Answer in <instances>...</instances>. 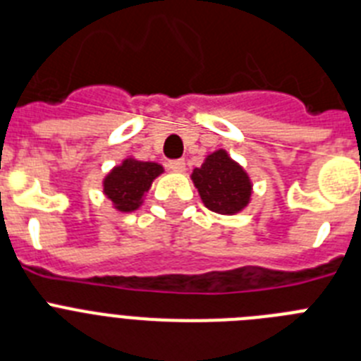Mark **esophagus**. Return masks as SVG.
<instances>
[{
  "label": "esophagus",
  "instance_id": "34e87169",
  "mask_svg": "<svg viewBox=\"0 0 361 361\" xmlns=\"http://www.w3.org/2000/svg\"><path fill=\"white\" fill-rule=\"evenodd\" d=\"M168 168L175 173H180V171L186 170V162H184V159H175V161L168 162Z\"/></svg>",
  "mask_w": 361,
  "mask_h": 361
}]
</instances>
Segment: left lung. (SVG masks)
Instances as JSON below:
<instances>
[{
    "mask_svg": "<svg viewBox=\"0 0 361 361\" xmlns=\"http://www.w3.org/2000/svg\"><path fill=\"white\" fill-rule=\"evenodd\" d=\"M191 178L204 206L220 215L238 213L250 202V177L224 149L208 155L204 164L193 170Z\"/></svg>",
    "mask_w": 361,
    "mask_h": 361,
    "instance_id": "left-lung-1",
    "label": "left lung"
}]
</instances>
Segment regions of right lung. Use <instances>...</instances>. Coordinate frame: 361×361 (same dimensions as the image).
Listing matches in <instances>:
<instances>
[{
    "label": "right lung",
    "instance_id": "right-lung-1",
    "mask_svg": "<svg viewBox=\"0 0 361 361\" xmlns=\"http://www.w3.org/2000/svg\"><path fill=\"white\" fill-rule=\"evenodd\" d=\"M161 173L162 166L157 162L126 159L104 178V195L119 212H133L141 206L142 195L149 190L153 178Z\"/></svg>",
    "mask_w": 361,
    "mask_h": 361
}]
</instances>
